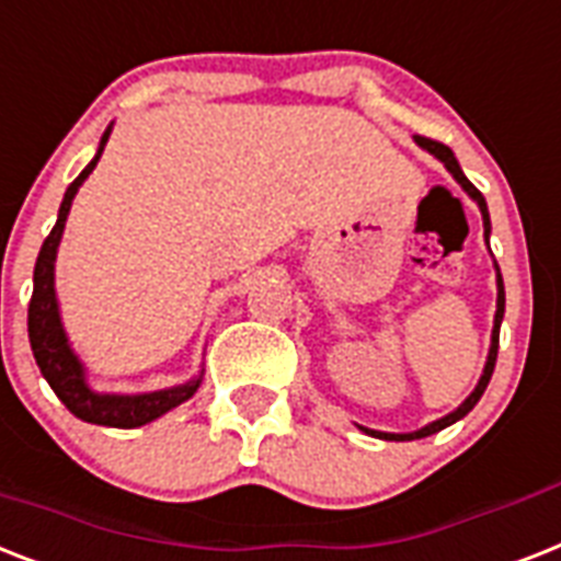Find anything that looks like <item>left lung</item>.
<instances>
[{
    "mask_svg": "<svg viewBox=\"0 0 561 561\" xmlns=\"http://www.w3.org/2000/svg\"><path fill=\"white\" fill-rule=\"evenodd\" d=\"M414 144L421 149H426L430 154H435L440 163L446 167V172L461 184V190L467 195H470L472 202L478 204V209H481V218H484V239H486V248H490V209H486V202L484 195L478 193L476 186L467 181V175H463L461 163H458V158L453 154V149L444 147V144H438V140H430V138H421V135H414ZM495 288H499V299H495V320H493V336H490V354H486V363H484V371H481V377H478L476 389L470 391V398L463 400L461 407L453 409L449 414H444V417H438V421L426 423V426H421V430L414 432H377V430H366V426H359V430L366 432V435H371V438H383V440H414V438H426V435H435V432L446 430V426H453L455 421H461V417H467V414L472 412V407H476L478 400H481V394H484L486 383H490V377H493V368H495V357H499V331H502V320H504V282H502V271H499V265H495Z\"/></svg>",
    "mask_w": 561,
    "mask_h": 561,
    "instance_id": "obj_1",
    "label": "left lung"
}]
</instances>
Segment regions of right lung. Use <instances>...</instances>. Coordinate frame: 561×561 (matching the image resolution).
Returning <instances> with one entry per match:
<instances>
[{"instance_id": "add662e5", "label": "right lung", "mask_w": 561, "mask_h": 561, "mask_svg": "<svg viewBox=\"0 0 561 561\" xmlns=\"http://www.w3.org/2000/svg\"><path fill=\"white\" fill-rule=\"evenodd\" d=\"M108 135H112V126L103 131L98 154L91 158L89 167L71 181V186H68L66 195H62V204H59L57 213V225H54V230L48 233V239L43 241V250H39V256H36L34 296H31L28 305V340L36 366H39L43 377L54 389V394L66 403L68 412L85 423H98V426L135 430V426H144V423L161 417V414H167L170 409L181 407L184 400L193 398L195 391H198V386H202L204 371H198V377L186 380V383L170 386V389L144 391V394H106V391L91 389L89 380H85L83 359L77 357L71 343H68L66 328H62V317H59L57 288H54V262H57V248L59 239H62V230H66V218L68 209H71V202H75L77 190L83 186L85 178L91 175V170L98 167Z\"/></svg>"}]
</instances>
